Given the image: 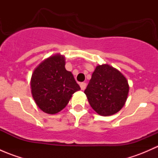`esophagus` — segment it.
Masks as SVG:
<instances>
[{"instance_id": "obj_1", "label": "esophagus", "mask_w": 158, "mask_h": 158, "mask_svg": "<svg viewBox=\"0 0 158 158\" xmlns=\"http://www.w3.org/2000/svg\"><path fill=\"white\" fill-rule=\"evenodd\" d=\"M80 88L82 90H84V89L86 88V83H85V82H81Z\"/></svg>"}]
</instances>
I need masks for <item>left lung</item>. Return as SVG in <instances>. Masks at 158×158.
Masks as SVG:
<instances>
[{"mask_svg": "<svg viewBox=\"0 0 158 158\" xmlns=\"http://www.w3.org/2000/svg\"><path fill=\"white\" fill-rule=\"evenodd\" d=\"M128 92L129 85L125 76L115 68L102 64L96 66L84 92L95 112L109 116L123 108Z\"/></svg>", "mask_w": 158, "mask_h": 158, "instance_id": "1", "label": "left lung"}]
</instances>
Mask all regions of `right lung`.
<instances>
[{
	"label": "right lung",
	"instance_id": "obj_1",
	"mask_svg": "<svg viewBox=\"0 0 158 158\" xmlns=\"http://www.w3.org/2000/svg\"><path fill=\"white\" fill-rule=\"evenodd\" d=\"M65 56H51L33 70L30 89L36 106L47 114H56L67 106L73 94L80 90L73 73L65 68Z\"/></svg>",
	"mask_w": 158,
	"mask_h": 158
}]
</instances>
